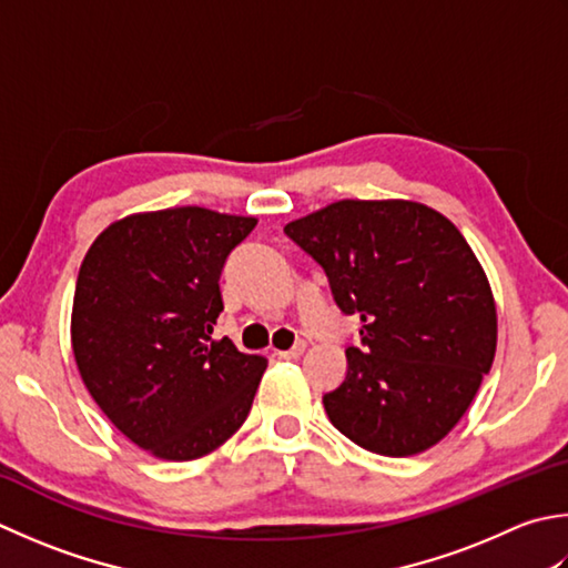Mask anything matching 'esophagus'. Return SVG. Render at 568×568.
<instances>
[{"label":"esophagus","mask_w":568,"mask_h":568,"mask_svg":"<svg viewBox=\"0 0 568 568\" xmlns=\"http://www.w3.org/2000/svg\"><path fill=\"white\" fill-rule=\"evenodd\" d=\"M303 352H305V342H297L295 347L281 349V352H275V354H277V357H281V359H297V357H303Z\"/></svg>","instance_id":"obj_1"}]
</instances>
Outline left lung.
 <instances>
[{
    "instance_id": "obj_1",
    "label": "left lung",
    "mask_w": 568,
    "mask_h": 568,
    "mask_svg": "<svg viewBox=\"0 0 568 568\" xmlns=\"http://www.w3.org/2000/svg\"><path fill=\"white\" fill-rule=\"evenodd\" d=\"M325 268L344 315L362 320L347 376L322 396L364 450L408 458L470 408L497 349V305L450 219L408 199H339L285 226Z\"/></svg>"
}]
</instances>
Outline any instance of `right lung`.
<instances>
[{"instance_id":"obj_1","label":"right lung","mask_w":568,"mask_h":568,"mask_svg":"<svg viewBox=\"0 0 568 568\" xmlns=\"http://www.w3.org/2000/svg\"><path fill=\"white\" fill-rule=\"evenodd\" d=\"M255 224L204 206L140 211L113 221L81 263L75 366L110 424L154 458H204L248 416L268 359L214 339V325L221 268Z\"/></svg>"}]
</instances>
